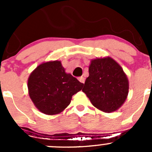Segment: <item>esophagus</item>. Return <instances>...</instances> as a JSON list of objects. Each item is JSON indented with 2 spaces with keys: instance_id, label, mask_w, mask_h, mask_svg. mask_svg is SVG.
<instances>
[{
  "instance_id": "34e87169",
  "label": "esophagus",
  "mask_w": 152,
  "mask_h": 152,
  "mask_svg": "<svg viewBox=\"0 0 152 152\" xmlns=\"http://www.w3.org/2000/svg\"><path fill=\"white\" fill-rule=\"evenodd\" d=\"M78 79H79V82H82V83H85V78H84L83 76H80V77L78 78Z\"/></svg>"
}]
</instances>
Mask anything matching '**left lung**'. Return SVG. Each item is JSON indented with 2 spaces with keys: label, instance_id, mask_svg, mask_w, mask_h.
I'll use <instances>...</instances> for the list:
<instances>
[{
  "label": "left lung",
  "instance_id": "obj_1",
  "mask_svg": "<svg viewBox=\"0 0 152 152\" xmlns=\"http://www.w3.org/2000/svg\"><path fill=\"white\" fill-rule=\"evenodd\" d=\"M82 91L95 107L112 113L118 110L126 99L129 80L114 59L109 56L97 58L91 60Z\"/></svg>",
  "mask_w": 152,
  "mask_h": 152
}]
</instances>
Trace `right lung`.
<instances>
[{
    "mask_svg": "<svg viewBox=\"0 0 152 152\" xmlns=\"http://www.w3.org/2000/svg\"><path fill=\"white\" fill-rule=\"evenodd\" d=\"M82 86L76 78L65 73L61 62L57 60L40 64L28 79L31 99L41 113L46 115L62 113Z\"/></svg>",
    "mask_w": 152,
    "mask_h": 152,
    "instance_id": "right-lung-1",
    "label": "right lung"
}]
</instances>
